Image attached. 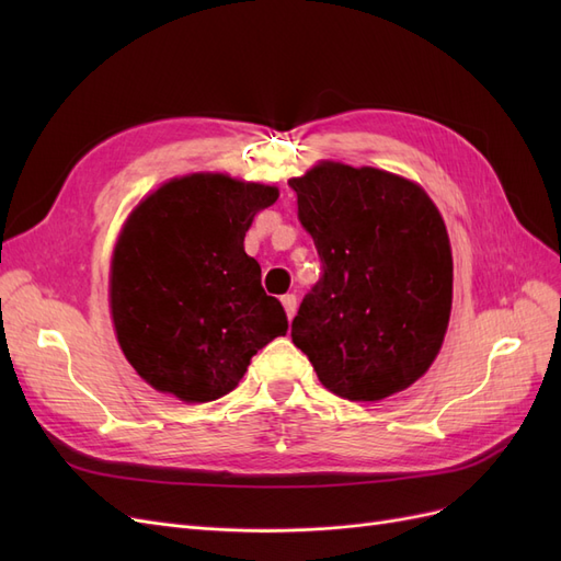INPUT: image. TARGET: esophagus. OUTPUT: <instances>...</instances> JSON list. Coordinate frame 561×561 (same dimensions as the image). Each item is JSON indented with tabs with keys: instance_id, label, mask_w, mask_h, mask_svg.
I'll return each mask as SVG.
<instances>
[{
	"instance_id": "34e87169",
	"label": "esophagus",
	"mask_w": 561,
	"mask_h": 561,
	"mask_svg": "<svg viewBox=\"0 0 561 561\" xmlns=\"http://www.w3.org/2000/svg\"><path fill=\"white\" fill-rule=\"evenodd\" d=\"M280 301H283V307H285L287 318H293V316L297 313V297H295V295H283V297H280Z\"/></svg>"
}]
</instances>
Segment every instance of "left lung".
Returning a JSON list of instances; mask_svg holds the SVG:
<instances>
[{
	"instance_id": "1",
	"label": "left lung",
	"mask_w": 561,
	"mask_h": 561,
	"mask_svg": "<svg viewBox=\"0 0 561 561\" xmlns=\"http://www.w3.org/2000/svg\"><path fill=\"white\" fill-rule=\"evenodd\" d=\"M287 184L322 266L293 320L295 346L339 398L371 402L412 386L451 311V250L435 203L404 178L330 161Z\"/></svg>"
}]
</instances>
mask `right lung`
Instances as JSON below:
<instances>
[{
  "mask_svg": "<svg viewBox=\"0 0 561 561\" xmlns=\"http://www.w3.org/2000/svg\"><path fill=\"white\" fill-rule=\"evenodd\" d=\"M276 198V186L196 173L130 213L112 257V320L128 363L161 393L222 398L252 355L287 332L243 248L254 213Z\"/></svg>",
  "mask_w": 561,
  "mask_h": 561,
  "instance_id": "obj_1",
  "label": "right lung"
}]
</instances>
